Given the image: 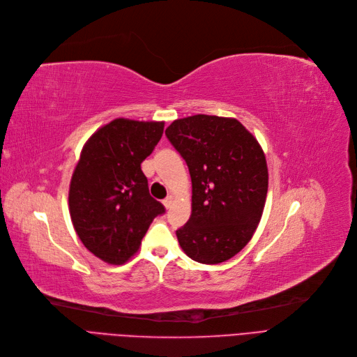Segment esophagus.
<instances>
[{
    "label": "esophagus",
    "instance_id": "1",
    "mask_svg": "<svg viewBox=\"0 0 357 357\" xmlns=\"http://www.w3.org/2000/svg\"><path fill=\"white\" fill-rule=\"evenodd\" d=\"M173 202H174V197L173 196H168V197L164 199L162 205L165 206V209H169V208H172V205H173Z\"/></svg>",
    "mask_w": 357,
    "mask_h": 357
}]
</instances>
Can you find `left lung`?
Segmentation results:
<instances>
[{"label":"left lung","instance_id":"left-lung-1","mask_svg":"<svg viewBox=\"0 0 357 357\" xmlns=\"http://www.w3.org/2000/svg\"><path fill=\"white\" fill-rule=\"evenodd\" d=\"M192 177V215L176 231L180 247L203 264L238 254L261 219L268 173L257 139L232 117L195 114L165 129Z\"/></svg>","mask_w":357,"mask_h":357}]
</instances>
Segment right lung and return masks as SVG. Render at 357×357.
<instances>
[{"instance_id": "1", "label": "right lung", "mask_w": 357, "mask_h": 357, "mask_svg": "<svg viewBox=\"0 0 357 357\" xmlns=\"http://www.w3.org/2000/svg\"><path fill=\"white\" fill-rule=\"evenodd\" d=\"M164 122L119 117L82 146L70 184V213L81 243L109 264H123L164 206L148 190L141 162L154 151Z\"/></svg>"}]
</instances>
